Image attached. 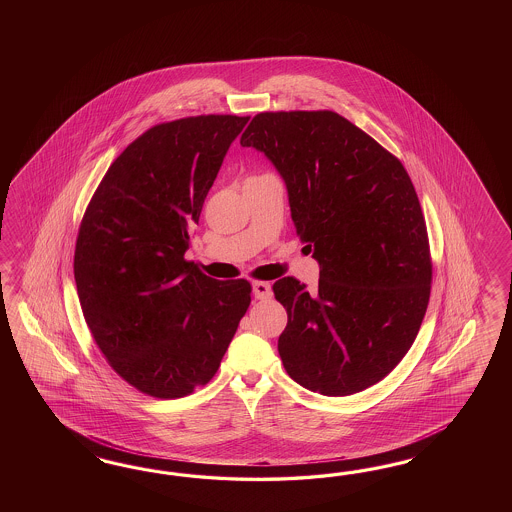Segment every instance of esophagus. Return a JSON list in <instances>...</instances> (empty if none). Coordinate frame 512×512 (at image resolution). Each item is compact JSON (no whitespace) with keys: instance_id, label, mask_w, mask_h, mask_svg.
I'll use <instances>...</instances> for the list:
<instances>
[{"instance_id":"1","label":"esophagus","mask_w":512,"mask_h":512,"mask_svg":"<svg viewBox=\"0 0 512 512\" xmlns=\"http://www.w3.org/2000/svg\"><path fill=\"white\" fill-rule=\"evenodd\" d=\"M253 295L257 300H264L270 298L272 295V287L268 281H253Z\"/></svg>"}]
</instances>
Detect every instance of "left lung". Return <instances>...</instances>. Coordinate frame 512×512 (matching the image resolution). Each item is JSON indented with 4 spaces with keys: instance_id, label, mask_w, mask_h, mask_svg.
Here are the masks:
<instances>
[{
    "instance_id": "left-lung-1",
    "label": "left lung",
    "mask_w": 512,
    "mask_h": 512,
    "mask_svg": "<svg viewBox=\"0 0 512 512\" xmlns=\"http://www.w3.org/2000/svg\"><path fill=\"white\" fill-rule=\"evenodd\" d=\"M240 144L278 169L321 266L311 293L295 278L272 287L289 317L285 370L325 396L372 387L413 345L432 289L426 221L402 161L332 110L261 112Z\"/></svg>"
}]
</instances>
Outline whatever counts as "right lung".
<instances>
[{
    "instance_id": "add662e5",
    "label": "right lung",
    "mask_w": 512,
    "mask_h": 512,
    "mask_svg": "<svg viewBox=\"0 0 512 512\" xmlns=\"http://www.w3.org/2000/svg\"><path fill=\"white\" fill-rule=\"evenodd\" d=\"M248 116L157 124L114 159L78 229L75 281L93 340L142 394L172 400L216 375L251 302L248 279L186 261L189 231Z\"/></svg>"
}]
</instances>
